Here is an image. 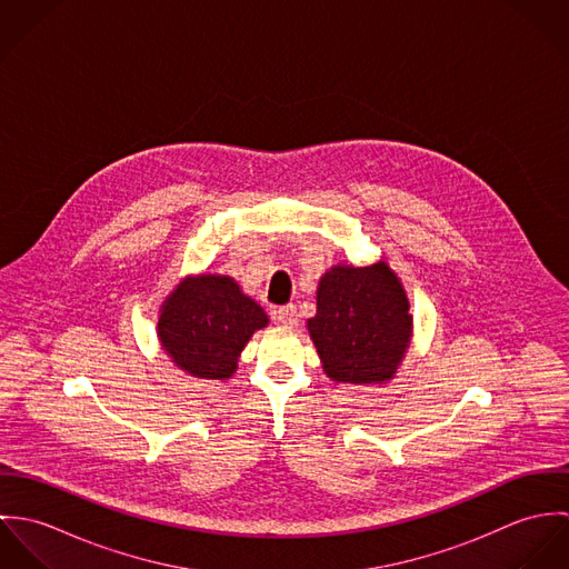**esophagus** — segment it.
<instances>
[{"mask_svg": "<svg viewBox=\"0 0 569 569\" xmlns=\"http://www.w3.org/2000/svg\"><path fill=\"white\" fill-rule=\"evenodd\" d=\"M271 318H273V322L287 326V328H293V326L298 325V311H296V307H293V305H287V307L273 309V311H271Z\"/></svg>", "mask_w": 569, "mask_h": 569, "instance_id": "obj_1", "label": "esophagus"}]
</instances>
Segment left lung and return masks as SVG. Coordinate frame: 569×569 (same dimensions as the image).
Listing matches in <instances>:
<instances>
[{
	"mask_svg": "<svg viewBox=\"0 0 569 569\" xmlns=\"http://www.w3.org/2000/svg\"><path fill=\"white\" fill-rule=\"evenodd\" d=\"M326 377L335 383L381 386L406 359L413 318L406 287L386 258L332 264L318 284V313L307 322Z\"/></svg>",
	"mask_w": 569,
	"mask_h": 569,
	"instance_id": "8db88e82",
	"label": "left lung"
}]
</instances>
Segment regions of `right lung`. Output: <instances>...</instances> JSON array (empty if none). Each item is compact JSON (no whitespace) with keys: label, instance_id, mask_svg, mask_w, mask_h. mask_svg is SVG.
<instances>
[{"label":"right lung","instance_id":"obj_1","mask_svg":"<svg viewBox=\"0 0 569 569\" xmlns=\"http://www.w3.org/2000/svg\"><path fill=\"white\" fill-rule=\"evenodd\" d=\"M269 325L262 307L221 273L186 276L166 296L158 339L168 359L197 379L226 381L251 335Z\"/></svg>","mask_w":569,"mask_h":569}]
</instances>
